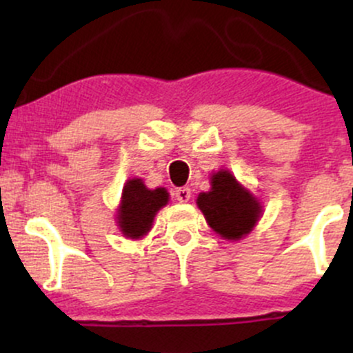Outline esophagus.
I'll use <instances>...</instances> for the list:
<instances>
[{"instance_id": "1", "label": "esophagus", "mask_w": 353, "mask_h": 353, "mask_svg": "<svg viewBox=\"0 0 353 353\" xmlns=\"http://www.w3.org/2000/svg\"><path fill=\"white\" fill-rule=\"evenodd\" d=\"M176 199L179 202H189L190 199V189L189 188H179L176 189Z\"/></svg>"}]
</instances>
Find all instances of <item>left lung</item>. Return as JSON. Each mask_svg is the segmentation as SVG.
I'll return each mask as SVG.
<instances>
[{
  "mask_svg": "<svg viewBox=\"0 0 353 353\" xmlns=\"http://www.w3.org/2000/svg\"><path fill=\"white\" fill-rule=\"evenodd\" d=\"M212 189L197 197L205 221L219 236L237 241L249 234L261 217V205L242 189L229 171H219L210 179Z\"/></svg>",
  "mask_w": 353,
  "mask_h": 353,
  "instance_id": "left-lung-1",
  "label": "left lung"
}]
</instances>
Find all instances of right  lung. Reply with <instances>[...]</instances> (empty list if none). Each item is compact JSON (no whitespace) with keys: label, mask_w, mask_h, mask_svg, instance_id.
<instances>
[{"label":"right lung","mask_w":353,"mask_h":353,"mask_svg":"<svg viewBox=\"0 0 353 353\" xmlns=\"http://www.w3.org/2000/svg\"><path fill=\"white\" fill-rule=\"evenodd\" d=\"M168 190L148 189L141 179L125 182L123 190V202L119 208V228L124 236L131 239L143 237L151 229L154 216L163 205L168 204Z\"/></svg>","instance_id":"1"}]
</instances>
